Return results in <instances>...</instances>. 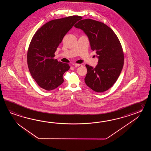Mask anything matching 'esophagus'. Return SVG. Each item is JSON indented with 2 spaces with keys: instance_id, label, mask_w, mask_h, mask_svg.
<instances>
[{
  "instance_id": "34e87169",
  "label": "esophagus",
  "mask_w": 151,
  "mask_h": 151,
  "mask_svg": "<svg viewBox=\"0 0 151 151\" xmlns=\"http://www.w3.org/2000/svg\"><path fill=\"white\" fill-rule=\"evenodd\" d=\"M73 66L77 67V66H82V64H73Z\"/></svg>"
}]
</instances>
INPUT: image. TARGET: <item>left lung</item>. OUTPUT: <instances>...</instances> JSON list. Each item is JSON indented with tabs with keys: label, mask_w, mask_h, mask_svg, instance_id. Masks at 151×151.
Segmentation results:
<instances>
[{
	"label": "left lung",
	"mask_w": 151,
	"mask_h": 151,
	"mask_svg": "<svg viewBox=\"0 0 151 151\" xmlns=\"http://www.w3.org/2000/svg\"><path fill=\"white\" fill-rule=\"evenodd\" d=\"M74 26L87 35L91 50L99 59L95 68L86 65L85 82L95 92H105L116 83L122 70L124 55L121 43L112 29L102 22L86 19Z\"/></svg>",
	"instance_id": "1"
}]
</instances>
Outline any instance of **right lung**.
Masks as SVG:
<instances>
[{
  "mask_svg": "<svg viewBox=\"0 0 151 151\" xmlns=\"http://www.w3.org/2000/svg\"><path fill=\"white\" fill-rule=\"evenodd\" d=\"M81 18L72 16L52 20L33 36L27 51V65L32 78L42 89L54 90L64 82L63 76L70 66L55 59V52L65 35Z\"/></svg>",
  "mask_w": 151,
  "mask_h": 151,
  "instance_id": "right-lung-1",
  "label": "right lung"
}]
</instances>
